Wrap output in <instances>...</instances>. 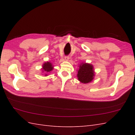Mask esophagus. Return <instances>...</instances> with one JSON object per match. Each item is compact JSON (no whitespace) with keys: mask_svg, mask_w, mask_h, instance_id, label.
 <instances>
[{"mask_svg":"<svg viewBox=\"0 0 135 135\" xmlns=\"http://www.w3.org/2000/svg\"><path fill=\"white\" fill-rule=\"evenodd\" d=\"M69 57H70L69 56H65V60L66 61H68L69 59Z\"/></svg>","mask_w":135,"mask_h":135,"instance_id":"esophagus-1","label":"esophagus"}]
</instances>
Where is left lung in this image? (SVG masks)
<instances>
[{"mask_svg":"<svg viewBox=\"0 0 135 135\" xmlns=\"http://www.w3.org/2000/svg\"><path fill=\"white\" fill-rule=\"evenodd\" d=\"M94 75L92 65L87 63H83L80 65L77 76L80 82L83 83L91 82L93 79Z\"/></svg>","mask_w":135,"mask_h":135,"instance_id":"8db88e82","label":"left lung"}]
</instances>
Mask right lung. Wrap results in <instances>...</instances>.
I'll list each match as a JSON object with an SVG mask.
<instances>
[{
	"instance_id": "right-lung-1",
	"label": "right lung",
	"mask_w": 135,
	"mask_h": 135,
	"mask_svg": "<svg viewBox=\"0 0 135 135\" xmlns=\"http://www.w3.org/2000/svg\"><path fill=\"white\" fill-rule=\"evenodd\" d=\"M52 69H53L52 65L50 62H45L43 65V70H44L43 71H44L46 73L50 72L52 70ZM46 75H47V74Z\"/></svg>"
}]
</instances>
